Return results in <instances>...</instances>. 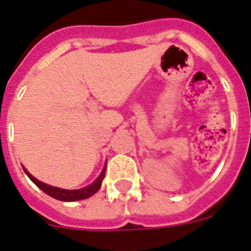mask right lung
I'll return each mask as SVG.
<instances>
[{
  "instance_id": "obj_1",
  "label": "right lung",
  "mask_w": 251,
  "mask_h": 251,
  "mask_svg": "<svg viewBox=\"0 0 251 251\" xmlns=\"http://www.w3.org/2000/svg\"><path fill=\"white\" fill-rule=\"evenodd\" d=\"M24 168V167H23ZM24 172L26 173V176L32 180V182L39 187L43 192H45L47 195H49L50 197L55 198V200H59V201H64V202H73V201H79V200H86V198L91 197L96 193V192L99 191L100 187L102 184V180L104 178V173H106V165H104L103 171L101 172V174L99 176V178L95 180L93 183H91L89 186L84 187V188L80 189H63V188H58V187H53L49 186L47 183H43L40 180H38L35 177H32L31 174L29 172L26 171L25 168H24Z\"/></svg>"
}]
</instances>
